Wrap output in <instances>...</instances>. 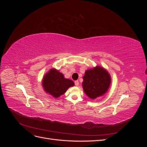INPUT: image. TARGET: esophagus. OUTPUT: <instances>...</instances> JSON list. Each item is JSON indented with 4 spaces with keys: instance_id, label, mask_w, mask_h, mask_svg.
I'll return each mask as SVG.
<instances>
[{
    "instance_id": "obj_1",
    "label": "esophagus",
    "mask_w": 147,
    "mask_h": 147,
    "mask_svg": "<svg viewBox=\"0 0 147 147\" xmlns=\"http://www.w3.org/2000/svg\"><path fill=\"white\" fill-rule=\"evenodd\" d=\"M75 86H78L79 85V82L78 81V80H76V81H75Z\"/></svg>"
}]
</instances>
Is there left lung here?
Returning <instances> with one entry per match:
<instances>
[{
    "instance_id": "left-lung-1",
    "label": "left lung",
    "mask_w": 147,
    "mask_h": 147,
    "mask_svg": "<svg viewBox=\"0 0 147 147\" xmlns=\"http://www.w3.org/2000/svg\"><path fill=\"white\" fill-rule=\"evenodd\" d=\"M83 79L82 86L84 92L92 99L105 94L111 83L109 72L100 66L87 70Z\"/></svg>"
}]
</instances>
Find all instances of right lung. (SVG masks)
<instances>
[{
	"label": "right lung",
	"mask_w": 147,
	"mask_h": 147,
	"mask_svg": "<svg viewBox=\"0 0 147 147\" xmlns=\"http://www.w3.org/2000/svg\"><path fill=\"white\" fill-rule=\"evenodd\" d=\"M74 85L72 80L65 78L64 75L55 69L50 70L42 80V86L44 90L55 98H57Z\"/></svg>",
	"instance_id": "right-lung-1"
}]
</instances>
